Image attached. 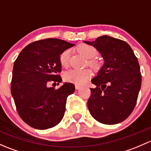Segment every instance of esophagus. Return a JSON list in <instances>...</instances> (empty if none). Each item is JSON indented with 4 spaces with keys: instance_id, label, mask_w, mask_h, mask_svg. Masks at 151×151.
<instances>
[{
    "instance_id": "esophagus-1",
    "label": "esophagus",
    "mask_w": 151,
    "mask_h": 151,
    "mask_svg": "<svg viewBox=\"0 0 151 151\" xmlns=\"http://www.w3.org/2000/svg\"><path fill=\"white\" fill-rule=\"evenodd\" d=\"M82 88V86H80V85H75V88L77 89V90H80V89Z\"/></svg>"
}]
</instances>
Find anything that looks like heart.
<instances>
[{"label":"heart","instance_id":"1","mask_svg":"<svg viewBox=\"0 0 151 151\" xmlns=\"http://www.w3.org/2000/svg\"><path fill=\"white\" fill-rule=\"evenodd\" d=\"M77 49L85 58L90 59L88 61V64L93 69H99L100 63L98 61L92 59L98 55V51L94 47L87 44H82L77 47ZM70 54V50H65L60 55V63L63 67H67L69 65ZM91 71L89 69H70L64 73L63 78L66 82L74 83L76 85H82L91 77Z\"/></svg>","mask_w":151,"mask_h":151}]
</instances>
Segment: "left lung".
<instances>
[{"instance_id": "left-lung-1", "label": "left lung", "mask_w": 151, "mask_h": 151, "mask_svg": "<svg viewBox=\"0 0 151 151\" xmlns=\"http://www.w3.org/2000/svg\"><path fill=\"white\" fill-rule=\"evenodd\" d=\"M93 45L104 59L98 75L91 80L88 107L92 116L105 124H116L126 119L134 110L141 88L140 68L129 44L107 35L93 42Z\"/></svg>"}]
</instances>
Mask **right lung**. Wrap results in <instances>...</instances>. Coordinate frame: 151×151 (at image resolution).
I'll use <instances>...</instances> for the list:
<instances>
[{"instance_id": "right-lung-1", "label": "right lung", "mask_w": 151, "mask_h": 151, "mask_svg": "<svg viewBox=\"0 0 151 151\" xmlns=\"http://www.w3.org/2000/svg\"><path fill=\"white\" fill-rule=\"evenodd\" d=\"M74 45L55 38L37 40L27 45L14 61L11 92L19 115L32 127L49 129L63 119L74 85L66 82L55 89L47 84L62 81L60 55Z\"/></svg>"}]
</instances>
